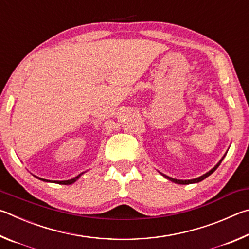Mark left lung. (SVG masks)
Returning a JSON list of instances; mask_svg holds the SVG:
<instances>
[{"label":"left lung","mask_w":249,"mask_h":249,"mask_svg":"<svg viewBox=\"0 0 249 249\" xmlns=\"http://www.w3.org/2000/svg\"><path fill=\"white\" fill-rule=\"evenodd\" d=\"M225 156V155H224ZM224 156L223 158L221 159V160L219 163H217L214 167H213L211 171H209L208 173H206L204 174V175H202V176H200V177H198V178H195V179H190V180H180V179H175V178H172V177H168V176H166V175H164V174H162V175L165 177V178H167V179H169L171 181H173V182H175V184H179V185H189V184H195V182H199V181H202L203 179H206V178L208 177V176H210L211 174L215 171V169L220 166V164L222 163V160H223V159H224Z\"/></svg>","instance_id":"obj_1"}]
</instances>
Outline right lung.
<instances>
[{"label": "right lung", "instance_id": "1", "mask_svg": "<svg viewBox=\"0 0 249 249\" xmlns=\"http://www.w3.org/2000/svg\"><path fill=\"white\" fill-rule=\"evenodd\" d=\"M81 175H83V173L82 174H80V175H77L76 177H74V178H72V179H69V180H62V181H53V182H56V184H60V185H71V184H73V182H75L78 178L81 177ZM38 179H40V180H43V181H50V180H47V179H42V178H39V177H37Z\"/></svg>", "mask_w": 249, "mask_h": 249}]
</instances>
